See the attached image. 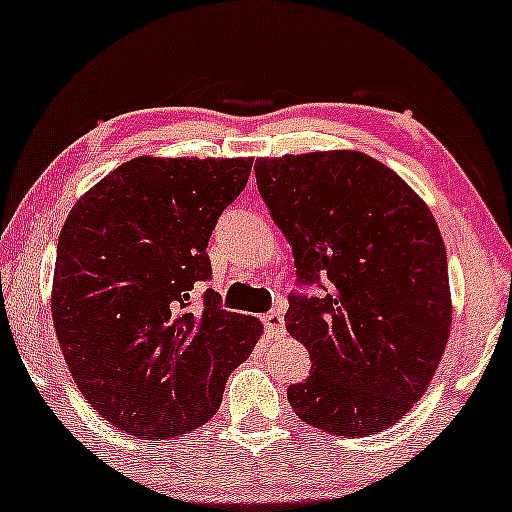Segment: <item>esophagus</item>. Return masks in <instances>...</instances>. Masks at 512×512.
<instances>
[{
  "label": "esophagus",
  "instance_id": "obj_1",
  "mask_svg": "<svg viewBox=\"0 0 512 512\" xmlns=\"http://www.w3.org/2000/svg\"><path fill=\"white\" fill-rule=\"evenodd\" d=\"M262 322H264V329H267L269 338H281L283 334H286V322H283L281 310L267 312V315L262 317Z\"/></svg>",
  "mask_w": 512,
  "mask_h": 512
}]
</instances>
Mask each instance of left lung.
I'll return each mask as SVG.
<instances>
[{"mask_svg": "<svg viewBox=\"0 0 512 512\" xmlns=\"http://www.w3.org/2000/svg\"><path fill=\"white\" fill-rule=\"evenodd\" d=\"M255 176L298 281L322 288L288 298L286 329L312 360L288 403L343 439L389 429L427 391L451 334L434 214L396 171L355 150L260 157Z\"/></svg>", "mask_w": 512, "mask_h": 512, "instance_id": "left-lung-1", "label": "left lung"}]
</instances>
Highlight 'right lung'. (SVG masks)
I'll use <instances>...</instances> for the list:
<instances>
[{
    "mask_svg": "<svg viewBox=\"0 0 512 512\" xmlns=\"http://www.w3.org/2000/svg\"><path fill=\"white\" fill-rule=\"evenodd\" d=\"M252 157H135L73 205L59 233L52 319L85 400L140 439H176L217 415L226 379L262 336L195 283Z\"/></svg>",
    "mask_w": 512,
    "mask_h": 512,
    "instance_id": "1",
    "label": "right lung"
}]
</instances>
